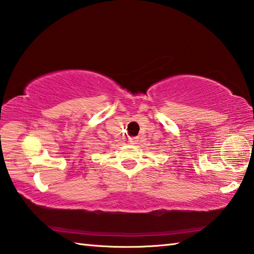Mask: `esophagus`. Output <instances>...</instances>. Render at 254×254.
<instances>
[{
	"label": "esophagus",
	"mask_w": 254,
	"mask_h": 254,
	"mask_svg": "<svg viewBox=\"0 0 254 254\" xmlns=\"http://www.w3.org/2000/svg\"><path fill=\"white\" fill-rule=\"evenodd\" d=\"M137 137H128V140H127V142L130 143V144H136L137 143Z\"/></svg>",
	"instance_id": "34e87169"
}]
</instances>
